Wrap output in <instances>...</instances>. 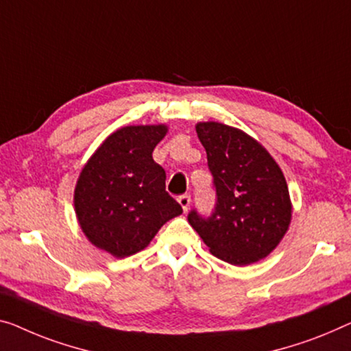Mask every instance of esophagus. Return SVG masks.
I'll return each instance as SVG.
<instances>
[{"label":"esophagus","mask_w":351,"mask_h":351,"mask_svg":"<svg viewBox=\"0 0 351 351\" xmlns=\"http://www.w3.org/2000/svg\"><path fill=\"white\" fill-rule=\"evenodd\" d=\"M178 203H180V205H181L182 211L186 213L187 209H189V206H191V195H187V193H184V195L178 197Z\"/></svg>","instance_id":"1"}]
</instances>
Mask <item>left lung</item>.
I'll list each match as a JSON object with an SVG mask.
<instances>
[{"label": "left lung", "instance_id": "obj_1", "mask_svg": "<svg viewBox=\"0 0 351 351\" xmlns=\"http://www.w3.org/2000/svg\"><path fill=\"white\" fill-rule=\"evenodd\" d=\"M206 149L217 203L211 217L187 221L209 252L234 266L257 263L279 245L291 222L285 176L263 145L223 123L195 125Z\"/></svg>", "mask_w": 351, "mask_h": 351}]
</instances>
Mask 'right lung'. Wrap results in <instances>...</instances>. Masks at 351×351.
Instances as JSON below:
<instances>
[{
  "instance_id": "add662e5",
  "label": "right lung",
  "mask_w": 351,
  "mask_h": 351,
  "mask_svg": "<svg viewBox=\"0 0 351 351\" xmlns=\"http://www.w3.org/2000/svg\"><path fill=\"white\" fill-rule=\"evenodd\" d=\"M167 132V124L124 125L104 140L78 176V226L88 241L114 258L143 250L182 213L165 191V170L153 159Z\"/></svg>"
}]
</instances>
